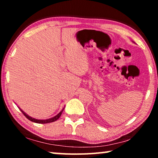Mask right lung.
I'll use <instances>...</instances> for the list:
<instances>
[{"label":"right lung","instance_id":"1","mask_svg":"<svg viewBox=\"0 0 158 158\" xmlns=\"http://www.w3.org/2000/svg\"><path fill=\"white\" fill-rule=\"evenodd\" d=\"M21 111L22 112L23 114L24 115V116L27 118L29 120V121H31L32 122H34V123H40V124H45V123H52V122H54L56 121H57V120L59 118L60 116H61V114H62V112L63 110L61 111L59 114H57L56 116L52 118H49V119H47V120H37V119H35L33 118H31V116H28L27 114H26L25 112H23L21 109H20Z\"/></svg>","mask_w":158,"mask_h":158}]
</instances>
